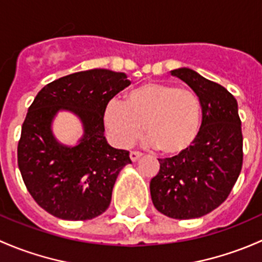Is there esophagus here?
Masks as SVG:
<instances>
[{
  "label": "esophagus",
  "instance_id": "obj_1",
  "mask_svg": "<svg viewBox=\"0 0 262 262\" xmlns=\"http://www.w3.org/2000/svg\"><path fill=\"white\" fill-rule=\"evenodd\" d=\"M129 156H130L132 161H137L139 157H142V153L138 152V150H132L130 155H129Z\"/></svg>",
  "mask_w": 262,
  "mask_h": 262
}]
</instances>
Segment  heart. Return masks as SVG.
I'll list each match as a JSON object with an SVG mask.
<instances>
[{
  "label": "heart",
  "instance_id": "b5f03b06",
  "mask_svg": "<svg viewBox=\"0 0 262 262\" xmlns=\"http://www.w3.org/2000/svg\"><path fill=\"white\" fill-rule=\"evenodd\" d=\"M200 121L198 95L161 82L139 84L126 94L125 102L110 100L104 110V124L115 146H132L144 129L150 143L165 155H179L191 146Z\"/></svg>",
  "mask_w": 262,
  "mask_h": 262
}]
</instances>
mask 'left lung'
Here are the masks:
<instances>
[{"label":"left lung","instance_id":"8db88e82","mask_svg":"<svg viewBox=\"0 0 262 262\" xmlns=\"http://www.w3.org/2000/svg\"><path fill=\"white\" fill-rule=\"evenodd\" d=\"M198 95L202 125L186 150L160 158L150 180L153 205L173 219H191L218 208L233 189L244 162L238 105L231 92L189 68L172 71Z\"/></svg>","mask_w":262,"mask_h":262}]
</instances>
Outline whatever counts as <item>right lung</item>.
Returning <instances> with one entry per match:
<instances>
[{"instance_id":"add662e5","label":"right lung","mask_w":262,"mask_h":262,"mask_svg":"<svg viewBox=\"0 0 262 262\" xmlns=\"http://www.w3.org/2000/svg\"><path fill=\"white\" fill-rule=\"evenodd\" d=\"M129 84L125 73L82 71L44 86L29 106L17 165L28 191L52 215L87 221L109 208L116 178L132 161L129 150L107 144L104 110ZM62 108L77 114L84 123V138L76 147L59 145L50 130L51 119Z\"/></svg>"}]
</instances>
